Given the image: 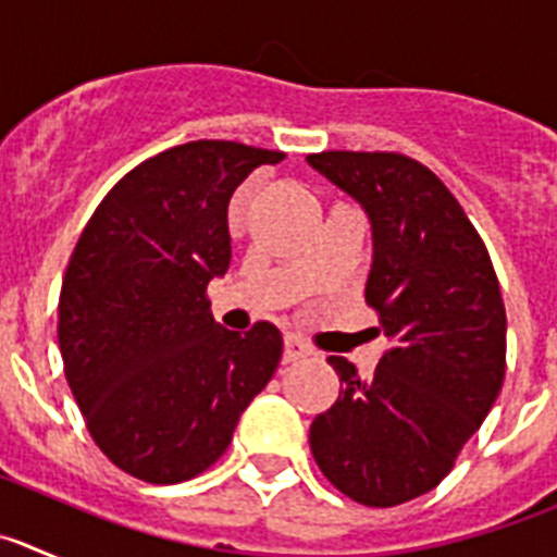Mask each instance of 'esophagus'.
<instances>
[{
    "instance_id": "34e87169",
    "label": "esophagus",
    "mask_w": 557,
    "mask_h": 557,
    "mask_svg": "<svg viewBox=\"0 0 557 557\" xmlns=\"http://www.w3.org/2000/svg\"><path fill=\"white\" fill-rule=\"evenodd\" d=\"M307 357V348H304V343L295 334H287L284 337V362H298V359Z\"/></svg>"
}]
</instances>
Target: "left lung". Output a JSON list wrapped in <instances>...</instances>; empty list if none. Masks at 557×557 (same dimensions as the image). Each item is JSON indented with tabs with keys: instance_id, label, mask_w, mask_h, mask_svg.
<instances>
[{
	"instance_id": "8db88e82",
	"label": "left lung",
	"mask_w": 557,
	"mask_h": 557,
	"mask_svg": "<svg viewBox=\"0 0 557 557\" xmlns=\"http://www.w3.org/2000/svg\"><path fill=\"white\" fill-rule=\"evenodd\" d=\"M307 161L368 214L366 301L393 343L368 379L329 357L339 396L312 421L309 446L334 488L393 508L435 488L494 407L505 304L488 250L435 172L401 152L329 150Z\"/></svg>"
}]
</instances>
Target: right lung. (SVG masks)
<instances>
[{"instance_id":"obj_1","label":"right lung","mask_w":557,"mask_h":557,"mask_svg":"<svg viewBox=\"0 0 557 557\" xmlns=\"http://www.w3.org/2000/svg\"><path fill=\"white\" fill-rule=\"evenodd\" d=\"M284 152L200 139L141 161L108 191L63 275L58 346L102 455L152 485L228 449L284 351L273 323L228 332L206 287L231 264V195Z\"/></svg>"}]
</instances>
